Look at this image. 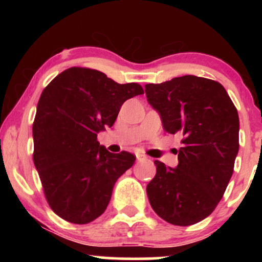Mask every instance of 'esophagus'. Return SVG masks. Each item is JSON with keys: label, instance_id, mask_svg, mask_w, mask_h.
I'll use <instances>...</instances> for the list:
<instances>
[{"label": "esophagus", "instance_id": "1", "mask_svg": "<svg viewBox=\"0 0 262 262\" xmlns=\"http://www.w3.org/2000/svg\"><path fill=\"white\" fill-rule=\"evenodd\" d=\"M135 156H137V160L138 161H143V160H145V159H146V156L141 154V152H137V154H135Z\"/></svg>", "mask_w": 262, "mask_h": 262}]
</instances>
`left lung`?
Here are the masks:
<instances>
[{"label": "left lung", "mask_w": 262, "mask_h": 262, "mask_svg": "<svg viewBox=\"0 0 262 262\" xmlns=\"http://www.w3.org/2000/svg\"><path fill=\"white\" fill-rule=\"evenodd\" d=\"M165 132L180 134L179 165L155 160L156 175L146 186L159 217L180 227L196 224L215 209L234 171L239 151V116L221 83L185 75L145 85Z\"/></svg>", "instance_id": "8db88e82"}]
</instances>
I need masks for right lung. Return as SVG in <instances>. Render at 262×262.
<instances>
[{"instance_id":"add662e5","label":"right lung","mask_w":262,"mask_h":262,"mask_svg":"<svg viewBox=\"0 0 262 262\" xmlns=\"http://www.w3.org/2000/svg\"><path fill=\"white\" fill-rule=\"evenodd\" d=\"M143 93L139 83L121 85L77 66L43 90L33 123V161L47 202L60 218L87 224L106 210L114 183L135 156L110 152L97 133L112 127L125 101Z\"/></svg>"}]
</instances>
